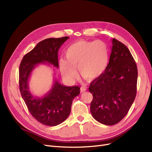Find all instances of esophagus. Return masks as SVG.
Listing matches in <instances>:
<instances>
[{
	"label": "esophagus",
	"mask_w": 152,
	"mask_h": 152,
	"mask_svg": "<svg viewBox=\"0 0 152 152\" xmlns=\"http://www.w3.org/2000/svg\"><path fill=\"white\" fill-rule=\"evenodd\" d=\"M87 90V88L85 87H80V92L81 93H82V92H86V91Z\"/></svg>",
	"instance_id": "1"
}]
</instances>
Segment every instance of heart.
Masks as SVG:
<instances>
[{"label":"heart","mask_w":152,"mask_h":152,"mask_svg":"<svg viewBox=\"0 0 152 152\" xmlns=\"http://www.w3.org/2000/svg\"><path fill=\"white\" fill-rule=\"evenodd\" d=\"M65 58L60 63L62 74L65 78L74 79L77 75L75 69L78 68L83 77L93 80L102 75L107 68L108 48L102 40H79L66 49Z\"/></svg>","instance_id":"obj_1"}]
</instances>
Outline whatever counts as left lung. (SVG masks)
<instances>
[{
	"instance_id": "8db88e82",
	"label": "left lung",
	"mask_w": 152,
	"mask_h": 152,
	"mask_svg": "<svg viewBox=\"0 0 152 152\" xmlns=\"http://www.w3.org/2000/svg\"><path fill=\"white\" fill-rule=\"evenodd\" d=\"M109 63L88 88L93 95L90 112L102 124L113 125L128 113L137 94L138 71L132 54L122 42L113 39Z\"/></svg>"
}]
</instances>
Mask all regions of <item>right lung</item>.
Segmentation results:
<instances>
[{
  "label": "right lung",
  "instance_id": "1",
  "mask_svg": "<svg viewBox=\"0 0 152 152\" xmlns=\"http://www.w3.org/2000/svg\"><path fill=\"white\" fill-rule=\"evenodd\" d=\"M69 37L49 38L40 42L23 57L19 66V87L22 99L28 111L38 122L47 126H56L67 118L71 111L72 101L79 95L80 88L68 87L54 78L52 87L42 96L30 92L28 81L34 69L40 64L58 68L59 48Z\"/></svg>",
  "mask_w": 152,
  "mask_h": 152
}]
</instances>
